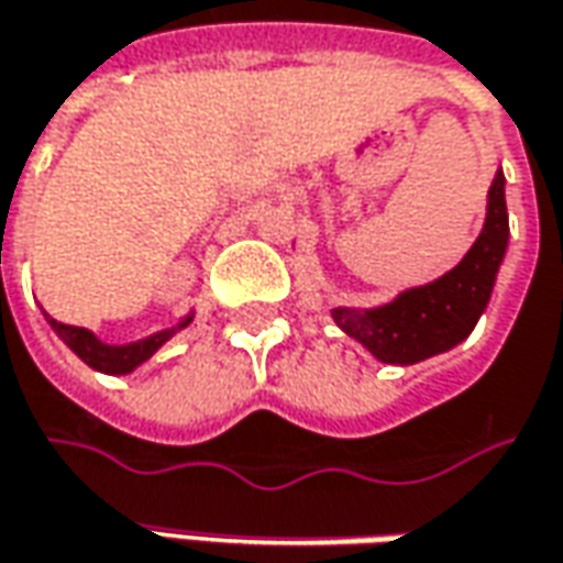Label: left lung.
Wrapping results in <instances>:
<instances>
[{
  "mask_svg": "<svg viewBox=\"0 0 563 563\" xmlns=\"http://www.w3.org/2000/svg\"><path fill=\"white\" fill-rule=\"evenodd\" d=\"M508 252L505 174L489 186L486 221L461 262L427 286L398 292L377 308H330L342 333L358 340L383 364H417L455 349L471 336L493 296L498 267Z\"/></svg>",
  "mask_w": 563,
  "mask_h": 563,
  "instance_id": "obj_1",
  "label": "left lung"
}]
</instances>
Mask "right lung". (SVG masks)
<instances>
[{"label": "right lung", "mask_w": 563, "mask_h": 563, "mask_svg": "<svg viewBox=\"0 0 563 563\" xmlns=\"http://www.w3.org/2000/svg\"><path fill=\"white\" fill-rule=\"evenodd\" d=\"M46 320H49L52 330L58 333V340L65 342L70 352L84 361V364H89L92 371H102V374L121 377V374L136 371V367H140L143 361L152 358L174 333H180L184 327H189L192 311H189L177 327H167V330H158V333H152L146 340L126 342V345H108V342L99 340V336H96L92 330H87V327H70V323H62V320L49 318V314H46Z\"/></svg>", "instance_id": "1"}]
</instances>
